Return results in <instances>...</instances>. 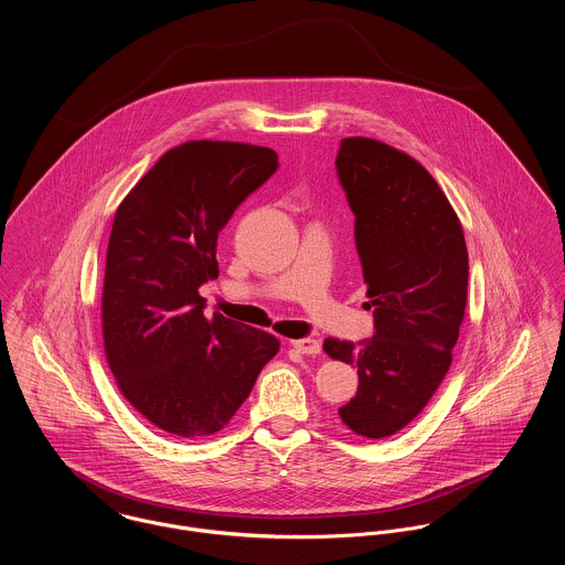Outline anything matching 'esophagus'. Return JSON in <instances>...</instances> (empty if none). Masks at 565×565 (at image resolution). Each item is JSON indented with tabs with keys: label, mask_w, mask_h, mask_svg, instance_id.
Segmentation results:
<instances>
[{
	"label": "esophagus",
	"mask_w": 565,
	"mask_h": 565,
	"mask_svg": "<svg viewBox=\"0 0 565 565\" xmlns=\"http://www.w3.org/2000/svg\"><path fill=\"white\" fill-rule=\"evenodd\" d=\"M292 347L303 353V355H318L320 353V342L313 338H301V340H292Z\"/></svg>",
	"instance_id": "esophagus-1"
}]
</instances>
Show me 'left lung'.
<instances>
[{
	"label": "left lung",
	"mask_w": 565,
	"mask_h": 565,
	"mask_svg": "<svg viewBox=\"0 0 565 565\" xmlns=\"http://www.w3.org/2000/svg\"><path fill=\"white\" fill-rule=\"evenodd\" d=\"M335 171L355 214V247L375 335L327 338L331 360L355 364L360 385L338 409L358 436L379 439L409 425L452 362L468 295L461 223L431 173L373 138H344Z\"/></svg>",
	"instance_id": "obj_1"
}]
</instances>
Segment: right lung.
<instances>
[{"mask_svg":"<svg viewBox=\"0 0 565 565\" xmlns=\"http://www.w3.org/2000/svg\"><path fill=\"white\" fill-rule=\"evenodd\" d=\"M268 147L190 140L167 151L121 201L106 255L104 347L129 405L158 429H223L277 355L266 331L203 316L218 277L216 241L236 207L277 171Z\"/></svg>","mask_w":565,"mask_h":565,"instance_id":"obj_1","label":"right lung"}]
</instances>
